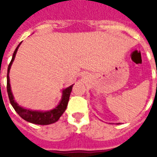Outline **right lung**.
I'll return each instance as SVG.
<instances>
[{
    "instance_id": "right-lung-1",
    "label": "right lung",
    "mask_w": 157,
    "mask_h": 157,
    "mask_svg": "<svg viewBox=\"0 0 157 157\" xmlns=\"http://www.w3.org/2000/svg\"><path fill=\"white\" fill-rule=\"evenodd\" d=\"M20 44H21V43L16 48L15 51H14L13 55H12V60L10 62L8 68H7V86H6V88H7V93H8L10 102H11V104L13 107V109H15L16 112L18 113V115L21 118H23L24 120H26V121L32 123V124H35L41 125H47L54 124L55 122L58 121L59 118H60V116L64 113L65 109L67 108L70 95H71V92L72 87H73L74 84L62 90L61 100L59 101L58 105L56 106L55 109H51V110H48V111L31 110V109H26V108H23L22 106L18 105V103L15 101L13 94H12V92L9 73H10V70H11V67H12V63H13L14 59H15L16 55H17V49H18Z\"/></svg>"
}]
</instances>
